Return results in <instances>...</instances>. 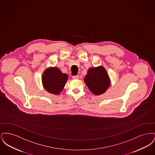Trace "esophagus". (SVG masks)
I'll return each instance as SVG.
<instances>
[{"label": "esophagus", "instance_id": "esophagus-1", "mask_svg": "<svg viewBox=\"0 0 155 155\" xmlns=\"http://www.w3.org/2000/svg\"><path fill=\"white\" fill-rule=\"evenodd\" d=\"M72 78H73V79H74V80H77V79H78V78H79V76L77 75H73V76H72Z\"/></svg>", "mask_w": 155, "mask_h": 155}]
</instances>
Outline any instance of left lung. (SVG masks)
<instances>
[{"instance_id":"1","label":"left lung","mask_w":155,"mask_h":155,"mask_svg":"<svg viewBox=\"0 0 155 155\" xmlns=\"http://www.w3.org/2000/svg\"><path fill=\"white\" fill-rule=\"evenodd\" d=\"M84 81L92 93L99 95L106 91L110 85V80L103 67L89 68Z\"/></svg>"}]
</instances>
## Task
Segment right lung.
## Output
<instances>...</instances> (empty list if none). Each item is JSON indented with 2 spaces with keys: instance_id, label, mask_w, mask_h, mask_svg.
Segmentation results:
<instances>
[{
  "instance_id": "right-lung-1",
  "label": "right lung",
  "mask_w": 155,
  "mask_h": 155,
  "mask_svg": "<svg viewBox=\"0 0 155 155\" xmlns=\"http://www.w3.org/2000/svg\"><path fill=\"white\" fill-rule=\"evenodd\" d=\"M68 76L56 67L46 70L42 75V83L45 89L53 94H59L64 88Z\"/></svg>"
}]
</instances>
